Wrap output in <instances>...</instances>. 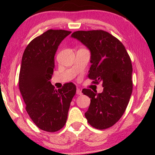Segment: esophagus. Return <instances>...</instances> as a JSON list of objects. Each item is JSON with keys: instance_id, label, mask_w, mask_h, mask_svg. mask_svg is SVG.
<instances>
[{"instance_id": "1", "label": "esophagus", "mask_w": 155, "mask_h": 155, "mask_svg": "<svg viewBox=\"0 0 155 155\" xmlns=\"http://www.w3.org/2000/svg\"><path fill=\"white\" fill-rule=\"evenodd\" d=\"M76 94H77L78 95H81V94H82V91L80 90V89H77V90H76Z\"/></svg>"}]
</instances>
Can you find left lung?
Masks as SVG:
<instances>
[{"label": "left lung", "instance_id": "obj_1", "mask_svg": "<svg viewBox=\"0 0 155 155\" xmlns=\"http://www.w3.org/2000/svg\"><path fill=\"white\" fill-rule=\"evenodd\" d=\"M71 37L78 39L90 50L88 77L95 84L102 83L101 93L89 89L82 93L91 99L84 116L87 122L103 130L114 126L121 118L133 91V67L126 48L117 38L103 30L77 31Z\"/></svg>", "mask_w": 155, "mask_h": 155}]
</instances>
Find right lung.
I'll list each match as a JSON object with an SVG mask.
<instances>
[{
    "mask_svg": "<svg viewBox=\"0 0 155 155\" xmlns=\"http://www.w3.org/2000/svg\"><path fill=\"white\" fill-rule=\"evenodd\" d=\"M71 33L49 29L31 41L22 56L19 88L26 111L36 126L47 132H56L65 126L76 92V87L71 82L56 90L50 82L56 51Z\"/></svg>",
    "mask_w": 155,
    "mask_h": 155,
    "instance_id": "1",
    "label": "right lung"
}]
</instances>
